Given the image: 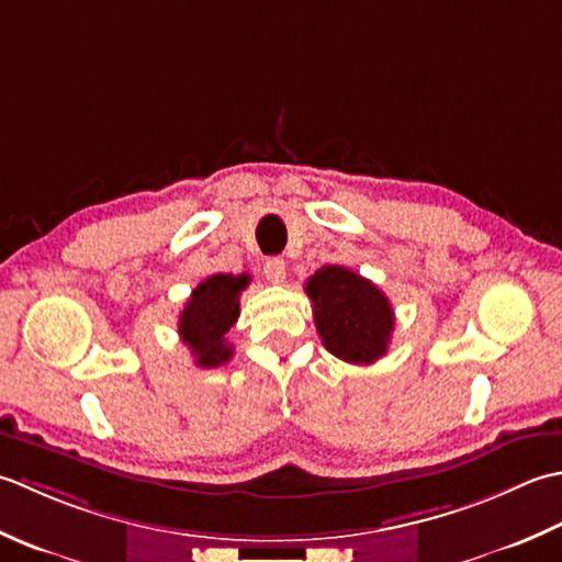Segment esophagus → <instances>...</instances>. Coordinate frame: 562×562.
<instances>
[{"instance_id":"34e87169","label":"esophagus","mask_w":562,"mask_h":562,"mask_svg":"<svg viewBox=\"0 0 562 562\" xmlns=\"http://www.w3.org/2000/svg\"><path fill=\"white\" fill-rule=\"evenodd\" d=\"M265 277L271 283H283L285 281V261L281 257H269L265 261Z\"/></svg>"}]
</instances>
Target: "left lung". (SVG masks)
<instances>
[{"instance_id":"1","label":"left lung","mask_w":562,"mask_h":562,"mask_svg":"<svg viewBox=\"0 0 562 562\" xmlns=\"http://www.w3.org/2000/svg\"><path fill=\"white\" fill-rule=\"evenodd\" d=\"M315 327L329 353L347 363H373L391 345L395 315L385 293L347 267H323L305 283Z\"/></svg>"}]
</instances>
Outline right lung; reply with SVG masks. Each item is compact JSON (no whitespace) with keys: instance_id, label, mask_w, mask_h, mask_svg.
<instances>
[{"instance_id":"1","label":"right lung","mask_w":562,"mask_h":562,"mask_svg":"<svg viewBox=\"0 0 562 562\" xmlns=\"http://www.w3.org/2000/svg\"><path fill=\"white\" fill-rule=\"evenodd\" d=\"M247 273H213L191 291L179 315V337L201 369H215L233 357L225 335L237 323L239 293L247 289Z\"/></svg>"}]
</instances>
